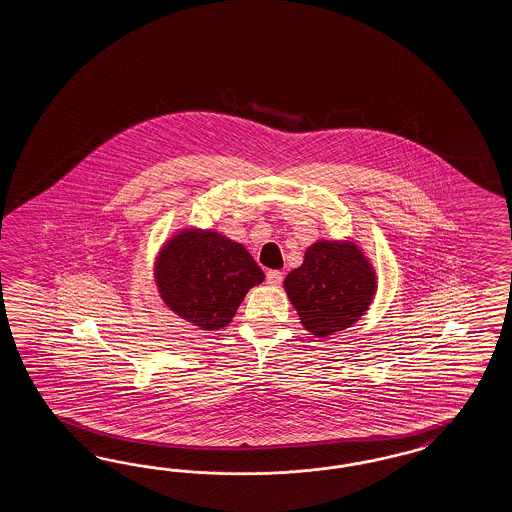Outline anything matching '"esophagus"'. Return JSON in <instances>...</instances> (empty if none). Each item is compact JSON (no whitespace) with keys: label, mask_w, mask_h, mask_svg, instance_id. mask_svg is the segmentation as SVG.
Returning a JSON list of instances; mask_svg holds the SVG:
<instances>
[{"label":"esophagus","mask_w":512,"mask_h":512,"mask_svg":"<svg viewBox=\"0 0 512 512\" xmlns=\"http://www.w3.org/2000/svg\"><path fill=\"white\" fill-rule=\"evenodd\" d=\"M281 281H283V274H281L279 270H268V272H266V283H268V285H274V287H276Z\"/></svg>","instance_id":"obj_1"}]
</instances>
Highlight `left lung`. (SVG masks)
<instances>
[{
  "instance_id": "8db88e82",
  "label": "left lung",
  "mask_w": 512,
  "mask_h": 512,
  "mask_svg": "<svg viewBox=\"0 0 512 512\" xmlns=\"http://www.w3.org/2000/svg\"><path fill=\"white\" fill-rule=\"evenodd\" d=\"M283 287L306 330L317 338L355 325L375 295V272L355 242L319 240Z\"/></svg>"
}]
</instances>
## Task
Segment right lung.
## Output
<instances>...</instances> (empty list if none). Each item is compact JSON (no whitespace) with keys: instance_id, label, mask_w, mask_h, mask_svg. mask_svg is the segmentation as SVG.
Here are the masks:
<instances>
[{"instance_id":"right-lung-1","label":"right lung","mask_w":512,"mask_h":512,"mask_svg":"<svg viewBox=\"0 0 512 512\" xmlns=\"http://www.w3.org/2000/svg\"><path fill=\"white\" fill-rule=\"evenodd\" d=\"M263 279L248 249L216 231L186 229L155 261V283L165 304L202 330L229 325L246 293Z\"/></svg>"}]
</instances>
